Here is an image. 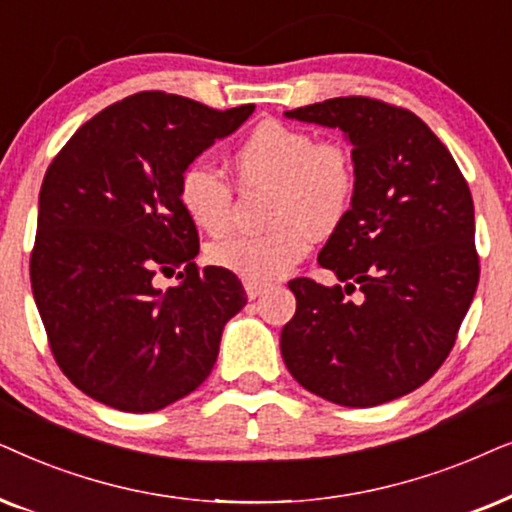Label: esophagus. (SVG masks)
Masks as SVG:
<instances>
[{
	"instance_id": "34e87169",
	"label": "esophagus",
	"mask_w": 512,
	"mask_h": 512,
	"mask_svg": "<svg viewBox=\"0 0 512 512\" xmlns=\"http://www.w3.org/2000/svg\"><path fill=\"white\" fill-rule=\"evenodd\" d=\"M264 292H267V285H257V283L245 281V295H248V299H257V297H262Z\"/></svg>"
}]
</instances>
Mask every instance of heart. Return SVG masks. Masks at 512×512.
Instances as JSON below:
<instances>
[{"mask_svg":"<svg viewBox=\"0 0 512 512\" xmlns=\"http://www.w3.org/2000/svg\"><path fill=\"white\" fill-rule=\"evenodd\" d=\"M245 187L271 185L264 234H234L208 245L210 264L243 281L267 285L283 278L311 250L313 234L327 236L349 215L356 196V163L339 142L283 121H262L231 156ZM177 201L196 227L220 236L234 220V187L220 170L194 161L177 180Z\"/></svg>","mask_w":512,"mask_h":512,"instance_id":"heart-1","label":"heart"}]
</instances>
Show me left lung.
<instances>
[{"label": "left lung", "mask_w": 512, "mask_h": 512, "mask_svg": "<svg viewBox=\"0 0 512 512\" xmlns=\"http://www.w3.org/2000/svg\"><path fill=\"white\" fill-rule=\"evenodd\" d=\"M351 142L356 196L318 255L342 285L295 278L281 353L306 391L344 407L412 393L452 351L480 281L468 182L410 109L351 95L285 112ZM357 292L356 300L346 294Z\"/></svg>", "instance_id": "obj_1"}]
</instances>
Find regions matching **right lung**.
I'll list each match as a JSON object with an SVG mask.
<instances>
[{"label":"right lung","mask_w":512,"mask_h":512,"mask_svg":"<svg viewBox=\"0 0 512 512\" xmlns=\"http://www.w3.org/2000/svg\"><path fill=\"white\" fill-rule=\"evenodd\" d=\"M252 109L128 95L86 121L46 170L32 295L58 367L98 403L163 410L213 370L224 325L248 297L231 271L196 267L199 234L177 180ZM161 275L181 283L161 291Z\"/></svg>","instance_id":"right-lung-1"}]
</instances>
